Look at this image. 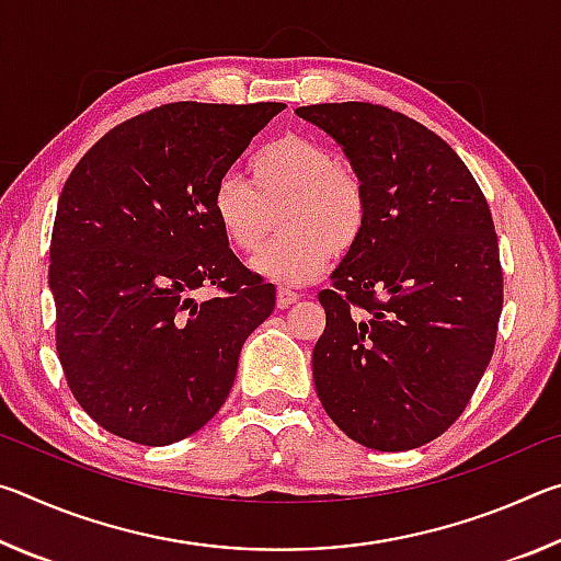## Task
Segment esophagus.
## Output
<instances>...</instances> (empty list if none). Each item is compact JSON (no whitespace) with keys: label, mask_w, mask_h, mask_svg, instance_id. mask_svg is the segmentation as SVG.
Returning <instances> with one entry per match:
<instances>
[{"label":"esophagus","mask_w":561,"mask_h":561,"mask_svg":"<svg viewBox=\"0 0 561 561\" xmlns=\"http://www.w3.org/2000/svg\"><path fill=\"white\" fill-rule=\"evenodd\" d=\"M299 299V294L294 291V289H289V287H279L277 289V307L279 309H287V307H291L294 301Z\"/></svg>","instance_id":"esophagus-1"}]
</instances>
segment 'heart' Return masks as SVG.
<instances>
[{
	"label": "heart",
	"mask_w": 561,
	"mask_h": 561,
	"mask_svg": "<svg viewBox=\"0 0 561 561\" xmlns=\"http://www.w3.org/2000/svg\"><path fill=\"white\" fill-rule=\"evenodd\" d=\"M247 178L217 180L210 210L225 242L252 254L267 240L272 213L279 234L252 260V267L282 284H307L334 254L358 244L368 220V193L358 170L334 160L331 150L307 136H282L254 150Z\"/></svg>",
	"instance_id": "1"
}]
</instances>
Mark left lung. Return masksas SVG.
Returning a JSON list of instances; mask_svg holds the SVG:
<instances>
[{
	"instance_id": "left-lung-1",
	"label": "left lung",
	"mask_w": 561,
	"mask_h": 561,
	"mask_svg": "<svg viewBox=\"0 0 561 561\" xmlns=\"http://www.w3.org/2000/svg\"><path fill=\"white\" fill-rule=\"evenodd\" d=\"M336 140L368 193L354 250L319 291L317 396L351 440L396 453L458 421L495 351L502 267L485 195L421 123L374 103L297 108Z\"/></svg>"
}]
</instances>
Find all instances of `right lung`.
<instances>
[{"label":"right lung","mask_w":561,"mask_h":561,"mask_svg":"<svg viewBox=\"0 0 561 561\" xmlns=\"http://www.w3.org/2000/svg\"><path fill=\"white\" fill-rule=\"evenodd\" d=\"M284 103L180 101L111 128L61 190L49 289L56 351L79 405L140 445L201 431L234 383L244 339L274 309L234 257L210 197ZM213 286V300L194 291Z\"/></svg>","instance_id":"1"}]
</instances>
